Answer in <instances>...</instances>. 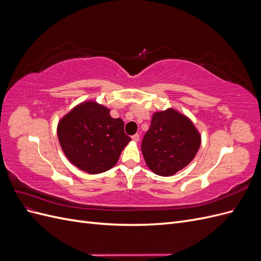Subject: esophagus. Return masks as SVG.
<instances>
[{"label": "esophagus", "mask_w": 261, "mask_h": 261, "mask_svg": "<svg viewBox=\"0 0 261 261\" xmlns=\"http://www.w3.org/2000/svg\"><path fill=\"white\" fill-rule=\"evenodd\" d=\"M132 139H133L134 141H138V140H139V135H138V134H135V135H133V136H132Z\"/></svg>", "instance_id": "esophagus-1"}]
</instances>
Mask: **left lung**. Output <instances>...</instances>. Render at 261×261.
Listing matches in <instances>:
<instances>
[{"label":"left lung","mask_w":261,"mask_h":261,"mask_svg":"<svg viewBox=\"0 0 261 261\" xmlns=\"http://www.w3.org/2000/svg\"><path fill=\"white\" fill-rule=\"evenodd\" d=\"M201 136L189 118L174 109L155 112L145 134L141 151L156 175L171 176L193 161Z\"/></svg>","instance_id":"left-lung-1"}]
</instances>
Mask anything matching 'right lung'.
Returning <instances> with one entry per match:
<instances>
[{
  "mask_svg": "<svg viewBox=\"0 0 261 261\" xmlns=\"http://www.w3.org/2000/svg\"><path fill=\"white\" fill-rule=\"evenodd\" d=\"M58 137L67 159L89 174L113 168L132 140L121 118L111 117L108 108L94 101L70 110L59 122Z\"/></svg>",
  "mask_w": 261,
  "mask_h": 261,
  "instance_id": "obj_1",
  "label": "right lung"
}]
</instances>
